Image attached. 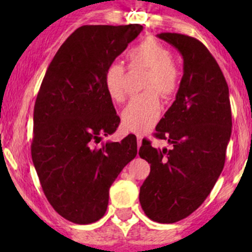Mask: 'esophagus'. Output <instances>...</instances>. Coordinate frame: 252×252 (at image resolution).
Wrapping results in <instances>:
<instances>
[{
    "label": "esophagus",
    "instance_id": "34e87169",
    "mask_svg": "<svg viewBox=\"0 0 252 252\" xmlns=\"http://www.w3.org/2000/svg\"><path fill=\"white\" fill-rule=\"evenodd\" d=\"M136 138H138V147H140L141 146V141H142L141 134H136Z\"/></svg>",
    "mask_w": 252,
    "mask_h": 252
}]
</instances>
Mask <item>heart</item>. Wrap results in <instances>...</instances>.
<instances>
[{
    "label": "heart",
    "mask_w": 252,
    "mask_h": 252,
    "mask_svg": "<svg viewBox=\"0 0 252 252\" xmlns=\"http://www.w3.org/2000/svg\"><path fill=\"white\" fill-rule=\"evenodd\" d=\"M126 57L130 69H146L142 80V89L146 91L129 101L122 112V122L128 130L145 133L152 128L161 113V103L156 93L162 98L172 97L179 84V72L172 61L171 51L152 37L129 48ZM124 77L126 67L118 62L108 64L103 72L106 91L116 102H122L126 97Z\"/></svg>",
    "instance_id": "1"
}]
</instances>
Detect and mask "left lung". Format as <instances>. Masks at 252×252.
<instances>
[{
    "instance_id": "1",
    "label": "left lung",
    "mask_w": 252,
    "mask_h": 252,
    "mask_svg": "<svg viewBox=\"0 0 252 252\" xmlns=\"http://www.w3.org/2000/svg\"><path fill=\"white\" fill-rule=\"evenodd\" d=\"M158 37L182 53L184 74L154 134L173 147L155 149L145 140L139 150L151 164L139 200L150 220L174 223L197 210L215 187L224 167L232 110L224 75L201 41L177 32Z\"/></svg>"
}]
</instances>
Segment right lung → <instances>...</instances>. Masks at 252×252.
Returning a JSON list of instances; mask_svg holds the SVG:
<instances>
[{
    "mask_svg": "<svg viewBox=\"0 0 252 252\" xmlns=\"http://www.w3.org/2000/svg\"><path fill=\"white\" fill-rule=\"evenodd\" d=\"M141 30L140 24L78 28L51 61L37 93L32 163L51 206L77 224L103 217L112 183L138 154L133 134L101 149L93 144L121 122L103 72Z\"/></svg>",
    "mask_w": 252,
    "mask_h": 252,
    "instance_id": "right-lung-1",
    "label": "right lung"
}]
</instances>
